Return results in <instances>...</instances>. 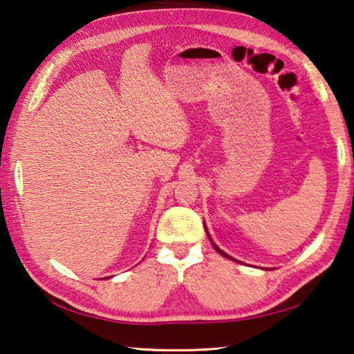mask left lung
<instances>
[{"label": "left lung", "instance_id": "1", "mask_svg": "<svg viewBox=\"0 0 354 354\" xmlns=\"http://www.w3.org/2000/svg\"><path fill=\"white\" fill-rule=\"evenodd\" d=\"M205 234H207V236H209V240H210V243H212V246H214V249L216 250V252H218V254H220V255H223V257H226V259H229V260H234V261H236L235 259H232V257H230V255H227L226 252H223V250H221L220 248H218V246H216V244L214 243V240H212V236H210V234H209V230H207V227H205Z\"/></svg>", "mask_w": 354, "mask_h": 354}]
</instances>
